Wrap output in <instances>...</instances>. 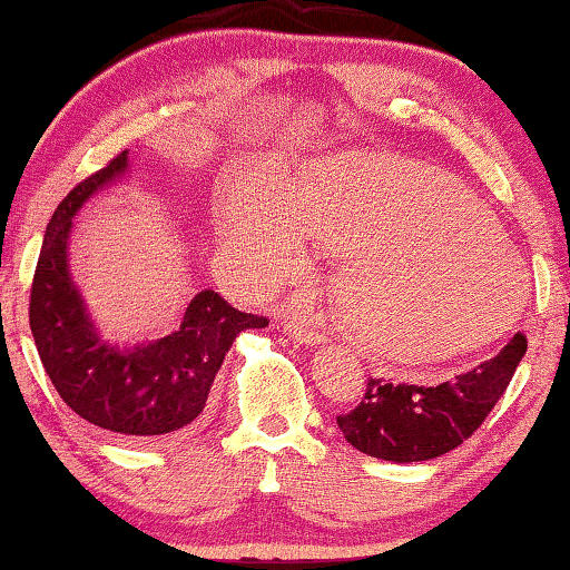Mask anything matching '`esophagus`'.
<instances>
[{
    "label": "esophagus",
    "instance_id": "esophagus-1",
    "mask_svg": "<svg viewBox=\"0 0 570 570\" xmlns=\"http://www.w3.org/2000/svg\"><path fill=\"white\" fill-rule=\"evenodd\" d=\"M284 332L292 336L294 342H298V344H306V346H320V344H326L330 342V336H326L324 332H320V330H314L312 324H306V322H296V320H288V322H284Z\"/></svg>",
    "mask_w": 570,
    "mask_h": 570
}]
</instances>
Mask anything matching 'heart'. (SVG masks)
<instances>
[{"instance_id": "1", "label": "heart", "mask_w": 570, "mask_h": 570, "mask_svg": "<svg viewBox=\"0 0 570 570\" xmlns=\"http://www.w3.org/2000/svg\"><path fill=\"white\" fill-rule=\"evenodd\" d=\"M342 250L336 292L366 352L448 362L518 320L525 268L498 220L452 176L392 153H342L296 188L254 163L220 200L230 262L268 282L302 276L312 240Z\"/></svg>"}]
</instances>
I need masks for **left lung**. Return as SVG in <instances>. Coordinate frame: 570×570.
<instances>
[{"label": "left lung", "instance_id": "1", "mask_svg": "<svg viewBox=\"0 0 570 570\" xmlns=\"http://www.w3.org/2000/svg\"><path fill=\"white\" fill-rule=\"evenodd\" d=\"M528 342L515 334L495 356L438 387L372 380L364 400L340 414L344 440L364 455L390 462H422L445 455L475 432L525 356Z\"/></svg>", "mask_w": 570, "mask_h": 570}]
</instances>
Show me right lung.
<instances>
[{
    "mask_svg": "<svg viewBox=\"0 0 570 570\" xmlns=\"http://www.w3.org/2000/svg\"><path fill=\"white\" fill-rule=\"evenodd\" d=\"M128 173L130 158L122 150L57 206L35 272L30 326L45 372L67 407L115 435L140 440L190 430L236 336L268 322L204 288L183 306L176 332L125 346L102 340L70 272L72 218L95 193Z\"/></svg>",
    "mask_w": 570,
    "mask_h": 570,
    "instance_id": "1",
    "label": "right lung"
}]
</instances>
